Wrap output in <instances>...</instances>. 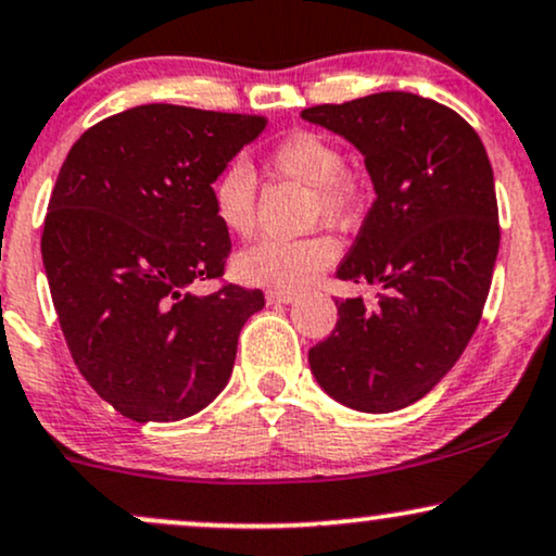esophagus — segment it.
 Segmentation results:
<instances>
[{
	"mask_svg": "<svg viewBox=\"0 0 556 556\" xmlns=\"http://www.w3.org/2000/svg\"><path fill=\"white\" fill-rule=\"evenodd\" d=\"M295 300V292L290 290H269L266 292V303L269 305H285V303H292Z\"/></svg>",
	"mask_w": 556,
	"mask_h": 556,
	"instance_id": "34e87169",
	"label": "esophagus"
}]
</instances>
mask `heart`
Instances as JSON below:
<instances>
[{
    "instance_id": "b5f03b06",
    "label": "heart",
    "mask_w": 556,
    "mask_h": 556,
    "mask_svg": "<svg viewBox=\"0 0 556 556\" xmlns=\"http://www.w3.org/2000/svg\"><path fill=\"white\" fill-rule=\"evenodd\" d=\"M269 165L279 176L311 186V217L346 225L357 210V186L346 176V157L331 139L316 131H298L271 150ZM212 210L217 223L238 238L256 230V173L232 160L212 180ZM339 258V240L313 232L298 240H261L236 258L243 282L298 290Z\"/></svg>"
}]
</instances>
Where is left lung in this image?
Returning <instances> with one entry per match:
<instances>
[{"instance_id":"1","label":"left lung","mask_w":556,"mask_h":556,"mask_svg":"<svg viewBox=\"0 0 556 556\" xmlns=\"http://www.w3.org/2000/svg\"><path fill=\"white\" fill-rule=\"evenodd\" d=\"M300 116L365 155L376 202L337 277L383 290L372 307L337 298V329L307 363L352 409H404L456 365L490 295L500 249L490 157L469 122L412 92L313 105Z\"/></svg>"}]
</instances>
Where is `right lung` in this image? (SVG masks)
<instances>
[{"mask_svg":"<svg viewBox=\"0 0 556 556\" xmlns=\"http://www.w3.org/2000/svg\"><path fill=\"white\" fill-rule=\"evenodd\" d=\"M261 116L137 105L72 144L43 223L41 253L77 370L134 422L204 409L236 365L238 333L264 292L223 279L230 236L212 180L264 131Z\"/></svg>","mask_w":556,"mask_h":556,"instance_id":"obj_1","label":"right lung"}]
</instances>
